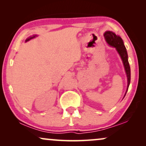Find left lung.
Segmentation results:
<instances>
[{"label": "left lung", "mask_w": 146, "mask_h": 146, "mask_svg": "<svg viewBox=\"0 0 146 146\" xmlns=\"http://www.w3.org/2000/svg\"><path fill=\"white\" fill-rule=\"evenodd\" d=\"M105 37L106 41L107 42V43L108 44L111 46L114 47L116 49L117 52L120 56L121 60L123 62V66H124L125 73H126L127 78V90L125 92V94L124 95V97L126 92L128 90L129 85L130 84V67H129V64L128 62V56H127V53L126 51V48H125L124 44L121 39V38L119 36L115 35L114 33L111 31H106L104 35Z\"/></svg>", "instance_id": "1"}]
</instances>
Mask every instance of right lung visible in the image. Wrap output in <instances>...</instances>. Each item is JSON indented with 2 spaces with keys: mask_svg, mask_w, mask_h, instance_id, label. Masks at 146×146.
<instances>
[{
  "mask_svg": "<svg viewBox=\"0 0 146 146\" xmlns=\"http://www.w3.org/2000/svg\"><path fill=\"white\" fill-rule=\"evenodd\" d=\"M36 36V35H33V36H30V37H29V38H27V40H26V42H27V41H29L30 40H31V39L34 38H35Z\"/></svg>",
  "mask_w": 146,
  "mask_h": 146,
  "instance_id": "add662e5",
  "label": "right lung"
}]
</instances>
